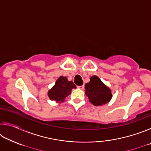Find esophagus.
<instances>
[{
  "label": "esophagus",
  "instance_id": "1",
  "mask_svg": "<svg viewBox=\"0 0 151 151\" xmlns=\"http://www.w3.org/2000/svg\"><path fill=\"white\" fill-rule=\"evenodd\" d=\"M77 87H78V88L81 89V90H83L84 88H85V86H84V85H82V86H78Z\"/></svg>",
  "mask_w": 151,
  "mask_h": 151
}]
</instances>
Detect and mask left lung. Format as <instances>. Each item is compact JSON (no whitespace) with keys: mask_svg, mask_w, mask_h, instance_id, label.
<instances>
[{"mask_svg":"<svg viewBox=\"0 0 151 151\" xmlns=\"http://www.w3.org/2000/svg\"><path fill=\"white\" fill-rule=\"evenodd\" d=\"M86 95L94 106L105 104L112 98L111 91L102 83L98 76H93L85 85Z\"/></svg>","mask_w":151,"mask_h":151,"instance_id":"left-lung-1","label":"left lung"}]
</instances>
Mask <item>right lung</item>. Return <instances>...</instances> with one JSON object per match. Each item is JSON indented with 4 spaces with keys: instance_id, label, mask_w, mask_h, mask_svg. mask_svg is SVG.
Here are the masks:
<instances>
[{
    "instance_id": "obj_1",
    "label": "right lung",
    "mask_w": 151,
    "mask_h": 151,
    "mask_svg": "<svg viewBox=\"0 0 151 151\" xmlns=\"http://www.w3.org/2000/svg\"><path fill=\"white\" fill-rule=\"evenodd\" d=\"M73 88H76L73 82L68 81L66 77L60 76L56 82L55 85L48 91V95L50 100L63 102L65 97L70 94Z\"/></svg>"
}]
</instances>
